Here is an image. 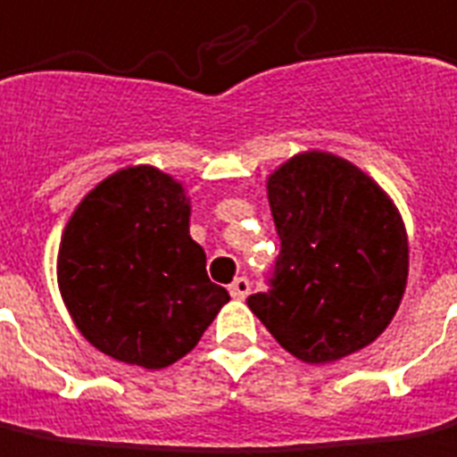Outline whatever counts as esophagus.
<instances>
[{
    "instance_id": "obj_1",
    "label": "esophagus",
    "mask_w": 457,
    "mask_h": 457,
    "mask_svg": "<svg viewBox=\"0 0 457 457\" xmlns=\"http://www.w3.org/2000/svg\"><path fill=\"white\" fill-rule=\"evenodd\" d=\"M229 295L235 296V299H245V296L250 295V282L245 277H237L235 282L229 284Z\"/></svg>"
}]
</instances>
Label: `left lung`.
<instances>
[{
	"instance_id": "8db88e82",
	"label": "left lung",
	"mask_w": 457,
	"mask_h": 457,
	"mask_svg": "<svg viewBox=\"0 0 457 457\" xmlns=\"http://www.w3.org/2000/svg\"><path fill=\"white\" fill-rule=\"evenodd\" d=\"M282 250L252 314L304 363L361 351L391 324L408 282L403 218L381 185L327 151L292 155L267 178Z\"/></svg>"
}]
</instances>
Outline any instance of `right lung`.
I'll return each mask as SVG.
<instances>
[{
	"mask_svg": "<svg viewBox=\"0 0 457 457\" xmlns=\"http://www.w3.org/2000/svg\"><path fill=\"white\" fill-rule=\"evenodd\" d=\"M59 292L91 346L165 369L195 349L229 302L190 237V197L153 165H129L88 190L66 222Z\"/></svg>",
	"mask_w": 457,
	"mask_h": 457,
	"instance_id": "1",
	"label": "right lung"
}]
</instances>
